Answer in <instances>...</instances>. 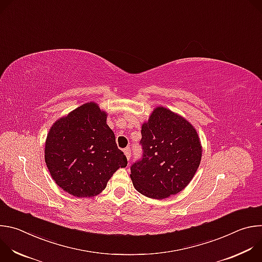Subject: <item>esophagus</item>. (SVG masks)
<instances>
[{
  "label": "esophagus",
  "mask_w": 262,
  "mask_h": 262,
  "mask_svg": "<svg viewBox=\"0 0 262 262\" xmlns=\"http://www.w3.org/2000/svg\"><path fill=\"white\" fill-rule=\"evenodd\" d=\"M123 151H124V155H125L126 159L129 160V159H130V149H129V148H125Z\"/></svg>",
  "instance_id": "obj_1"
}]
</instances>
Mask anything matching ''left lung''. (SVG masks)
<instances>
[{
	"label": "left lung",
	"instance_id": "8db88e82",
	"mask_svg": "<svg viewBox=\"0 0 262 262\" xmlns=\"http://www.w3.org/2000/svg\"><path fill=\"white\" fill-rule=\"evenodd\" d=\"M143 159L130 168L135 189L165 199L186 188L199 168L202 145L196 128L182 116L157 106L142 124Z\"/></svg>",
	"mask_w": 262,
	"mask_h": 262
}]
</instances>
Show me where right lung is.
I'll list each match as a JSON object with an SVG mask.
<instances>
[{
    "mask_svg": "<svg viewBox=\"0 0 262 262\" xmlns=\"http://www.w3.org/2000/svg\"><path fill=\"white\" fill-rule=\"evenodd\" d=\"M106 116L90 101L57 119L47 136L45 160L50 174L74 197L99 195L113 174L127 165Z\"/></svg>",
    "mask_w": 262,
    "mask_h": 262,
    "instance_id": "right-lung-1",
    "label": "right lung"
}]
</instances>
